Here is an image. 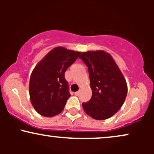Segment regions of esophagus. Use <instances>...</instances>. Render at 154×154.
I'll return each instance as SVG.
<instances>
[{"mask_svg": "<svg viewBox=\"0 0 154 154\" xmlns=\"http://www.w3.org/2000/svg\"><path fill=\"white\" fill-rule=\"evenodd\" d=\"M79 94V91H77V92H75V95H78Z\"/></svg>", "mask_w": 154, "mask_h": 154, "instance_id": "esophagus-1", "label": "esophagus"}]
</instances>
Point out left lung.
<instances>
[{
  "mask_svg": "<svg viewBox=\"0 0 154 154\" xmlns=\"http://www.w3.org/2000/svg\"><path fill=\"white\" fill-rule=\"evenodd\" d=\"M88 66L92 97L82 103L85 112L97 120L110 118L123 105L128 93L126 80L110 54L103 51L82 53Z\"/></svg>",
  "mask_w": 154,
  "mask_h": 154,
  "instance_id": "obj_1",
  "label": "left lung"
}]
</instances>
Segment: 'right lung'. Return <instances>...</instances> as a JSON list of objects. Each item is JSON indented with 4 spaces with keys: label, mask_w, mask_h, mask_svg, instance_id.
<instances>
[{
    "label": "right lung",
    "mask_w": 154,
    "mask_h": 154,
    "mask_svg": "<svg viewBox=\"0 0 154 154\" xmlns=\"http://www.w3.org/2000/svg\"><path fill=\"white\" fill-rule=\"evenodd\" d=\"M79 55L65 48H55L35 67L29 79V96L40 115L51 117L63 110L71 96L65 72Z\"/></svg>",
    "instance_id": "obj_1"
}]
</instances>
